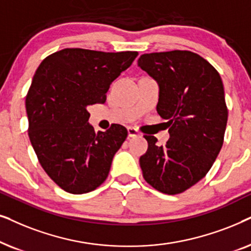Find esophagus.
I'll list each match as a JSON object with an SVG mask.
<instances>
[{
	"mask_svg": "<svg viewBox=\"0 0 251 251\" xmlns=\"http://www.w3.org/2000/svg\"><path fill=\"white\" fill-rule=\"evenodd\" d=\"M127 133H128V138H135V136H139L140 133L136 128L134 127H128L127 128Z\"/></svg>",
	"mask_w": 251,
	"mask_h": 251,
	"instance_id": "obj_1",
	"label": "esophagus"
}]
</instances>
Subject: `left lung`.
Here are the masks:
<instances>
[{"label": "left lung", "instance_id": "1", "mask_svg": "<svg viewBox=\"0 0 251 251\" xmlns=\"http://www.w3.org/2000/svg\"><path fill=\"white\" fill-rule=\"evenodd\" d=\"M138 66L158 83L157 112L170 127L165 146L145 135L143 178L164 194L182 193L204 178L223 147L228 111L222 78L208 61L187 50L145 53Z\"/></svg>", "mask_w": 251, "mask_h": 251}]
</instances>
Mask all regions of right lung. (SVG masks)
Returning a JSON list of instances; mask_svg holds the SVG:
<instances>
[{"mask_svg":"<svg viewBox=\"0 0 251 251\" xmlns=\"http://www.w3.org/2000/svg\"><path fill=\"white\" fill-rule=\"evenodd\" d=\"M138 55L66 48L36 70L25 102L28 136L43 170L65 192H92L108 176L127 129L113 124L95 133L87 108L105 102L110 85Z\"/></svg>","mask_w":251,"mask_h":251,"instance_id":"obj_1","label":"right lung"}]
</instances>
